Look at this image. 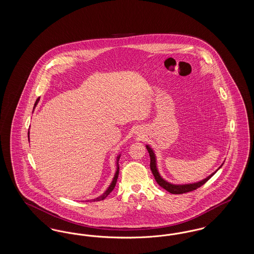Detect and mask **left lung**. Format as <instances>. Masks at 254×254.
<instances>
[{"label":"left lung","mask_w":254,"mask_h":254,"mask_svg":"<svg viewBox=\"0 0 254 254\" xmlns=\"http://www.w3.org/2000/svg\"><path fill=\"white\" fill-rule=\"evenodd\" d=\"M148 153H149V157H150V169L152 171V174L155 178V180L157 182L158 185L160 187H162L163 189H165L167 191H169L170 193L172 194H182L186 193V192H190V191H192L195 190L196 189L200 188L201 186H203L205 184V182L208 181L216 172H217L219 169L222 168L223 164L216 169L214 172H212L209 176H207L205 179L201 180V181L196 182V183H191V184H181V185H178V184H172L170 182H168L167 180H165L157 168V159H156V155H155V152L153 151V149L149 146L148 145H145Z\"/></svg>","instance_id":"1"}]
</instances>
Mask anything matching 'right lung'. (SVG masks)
<instances>
[{"label": "right lung", "instance_id": "right-lung-1", "mask_svg": "<svg viewBox=\"0 0 254 254\" xmlns=\"http://www.w3.org/2000/svg\"><path fill=\"white\" fill-rule=\"evenodd\" d=\"M39 103V99H37L36 103H35V105H34V109H35V107L37 106V104ZM28 141H29V130H28ZM121 157V154L119 153L118 154V156H117V159H116V171H115V174H114V177H113V179H112V181L110 183V185L109 186V188L106 190V191L104 192V193L102 194V195H100L99 197H97L95 199H92V201H100V200H104L108 195H109L113 190H114V188H115V186H116V182H117V179H118V175H119V164H118V162H119V159ZM87 201H89V200H87Z\"/></svg>", "mask_w": 254, "mask_h": 254}]
</instances>
